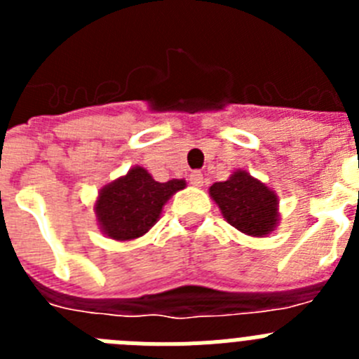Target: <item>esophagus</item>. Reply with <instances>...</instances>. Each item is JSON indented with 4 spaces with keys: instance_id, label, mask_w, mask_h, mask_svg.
Wrapping results in <instances>:
<instances>
[{
    "instance_id": "1",
    "label": "esophagus",
    "mask_w": 359,
    "mask_h": 359,
    "mask_svg": "<svg viewBox=\"0 0 359 359\" xmlns=\"http://www.w3.org/2000/svg\"><path fill=\"white\" fill-rule=\"evenodd\" d=\"M189 180L194 187H201L203 185V174L199 172V170H192V172H190V176H189Z\"/></svg>"
}]
</instances>
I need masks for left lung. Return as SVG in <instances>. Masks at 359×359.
<instances>
[{
    "label": "left lung",
    "instance_id": "1",
    "mask_svg": "<svg viewBox=\"0 0 359 359\" xmlns=\"http://www.w3.org/2000/svg\"><path fill=\"white\" fill-rule=\"evenodd\" d=\"M208 192L223 217L246 236L266 237L277 228V194L246 170H236L226 182L214 183Z\"/></svg>",
    "mask_w": 359,
    "mask_h": 359
}]
</instances>
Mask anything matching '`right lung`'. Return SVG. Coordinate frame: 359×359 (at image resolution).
I'll use <instances>...</instances> for the list:
<instances>
[{"label":"right lung","instance_id":"add662e5","mask_svg":"<svg viewBox=\"0 0 359 359\" xmlns=\"http://www.w3.org/2000/svg\"><path fill=\"white\" fill-rule=\"evenodd\" d=\"M185 187V180L156 182L144 167L135 165L126 176L98 192L95 201L98 226L109 239H138L156 224L165 203Z\"/></svg>","mask_w":359,"mask_h":359}]
</instances>
